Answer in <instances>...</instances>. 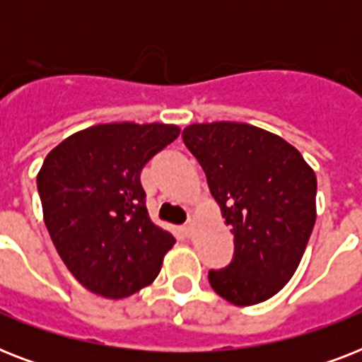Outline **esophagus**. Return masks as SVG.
Wrapping results in <instances>:
<instances>
[{
    "label": "esophagus",
    "instance_id": "1",
    "mask_svg": "<svg viewBox=\"0 0 362 362\" xmlns=\"http://www.w3.org/2000/svg\"><path fill=\"white\" fill-rule=\"evenodd\" d=\"M182 233H184V235H186L187 238L192 237L193 235V221L189 220L187 221V223H184V226H182Z\"/></svg>",
    "mask_w": 362,
    "mask_h": 362
}]
</instances>
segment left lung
<instances>
[{"mask_svg": "<svg viewBox=\"0 0 362 362\" xmlns=\"http://www.w3.org/2000/svg\"><path fill=\"white\" fill-rule=\"evenodd\" d=\"M182 139L235 235L231 263L209 270L210 286L237 306L263 303L303 259L315 223L314 170L281 136L250 124H193Z\"/></svg>", "mask_w": 362, "mask_h": 362, "instance_id": "left-lung-1", "label": "left lung"}]
</instances>
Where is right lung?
I'll return each instance as SVG.
<instances>
[{
	"label": "right lung",
	"mask_w": 362,
	"mask_h": 362,
	"mask_svg": "<svg viewBox=\"0 0 362 362\" xmlns=\"http://www.w3.org/2000/svg\"><path fill=\"white\" fill-rule=\"evenodd\" d=\"M178 135L167 124H99L45 159L37 189L48 235L71 274L95 295L124 298L152 284L176 242L150 220L141 173Z\"/></svg>",
	"instance_id": "add662e5"
}]
</instances>
